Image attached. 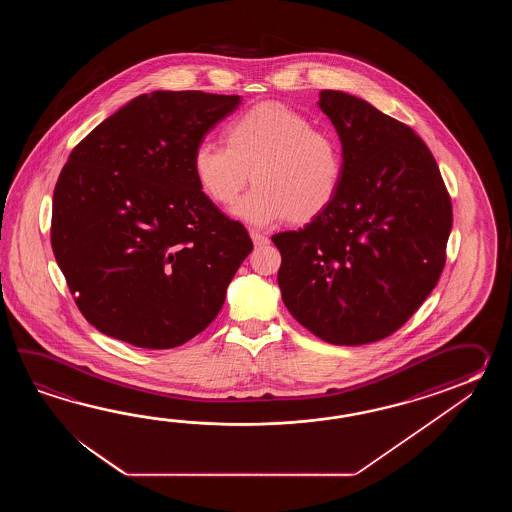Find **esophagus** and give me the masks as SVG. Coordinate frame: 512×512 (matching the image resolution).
<instances>
[{"mask_svg": "<svg viewBox=\"0 0 512 512\" xmlns=\"http://www.w3.org/2000/svg\"><path fill=\"white\" fill-rule=\"evenodd\" d=\"M251 238L254 241V245L256 247H261V245H267L269 243V236H265V234H261L258 230H251Z\"/></svg>", "mask_w": 512, "mask_h": 512, "instance_id": "esophagus-1", "label": "esophagus"}]
</instances>
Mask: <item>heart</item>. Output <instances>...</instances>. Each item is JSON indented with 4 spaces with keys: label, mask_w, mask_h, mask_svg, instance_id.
<instances>
[{
    "label": "heart",
    "mask_w": 512,
    "mask_h": 512,
    "mask_svg": "<svg viewBox=\"0 0 512 512\" xmlns=\"http://www.w3.org/2000/svg\"><path fill=\"white\" fill-rule=\"evenodd\" d=\"M225 142H197L192 172L219 207L238 199L252 172V190L232 210L241 221L269 227L287 218L304 225L335 203L344 181L342 144L302 113L261 102L230 119Z\"/></svg>",
    "instance_id": "1"
}]
</instances>
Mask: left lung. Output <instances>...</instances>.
<instances>
[{
    "mask_svg": "<svg viewBox=\"0 0 512 512\" xmlns=\"http://www.w3.org/2000/svg\"><path fill=\"white\" fill-rule=\"evenodd\" d=\"M318 106L344 152L338 197L304 229L274 234L289 313L337 346L390 337L425 302L446 261L452 203L434 155L399 120L324 89Z\"/></svg>",
    "mask_w": 512,
    "mask_h": 512,
    "instance_id": "1",
    "label": "left lung"
}]
</instances>
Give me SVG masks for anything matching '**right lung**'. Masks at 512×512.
<instances>
[{
  "label": "right lung",
  "mask_w": 512,
  "mask_h": 512,
  "mask_svg": "<svg viewBox=\"0 0 512 512\" xmlns=\"http://www.w3.org/2000/svg\"><path fill=\"white\" fill-rule=\"evenodd\" d=\"M240 104L238 95L153 91L73 148L53 194L51 245L100 333L177 348L218 316L252 241L201 192L192 152Z\"/></svg>",
  "instance_id": "1"
}]
</instances>
